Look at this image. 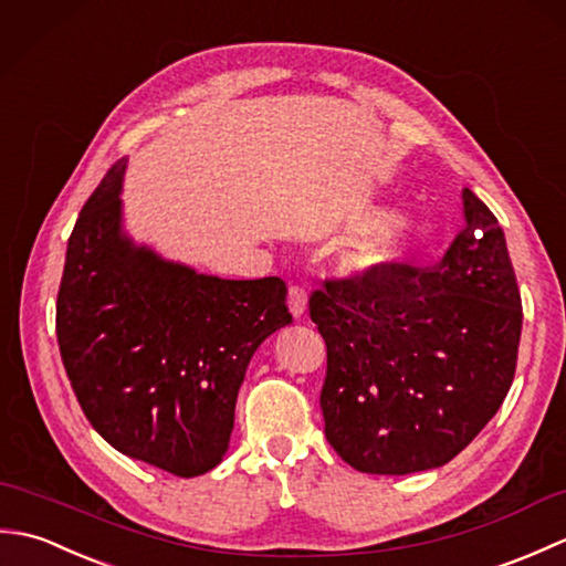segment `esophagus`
<instances>
[{"instance_id":"esophagus-1","label":"esophagus","mask_w":566,"mask_h":566,"mask_svg":"<svg viewBox=\"0 0 566 566\" xmlns=\"http://www.w3.org/2000/svg\"><path fill=\"white\" fill-rule=\"evenodd\" d=\"M286 302H290V311H292L294 318H302L306 314L308 296H306L302 286H290V296H286Z\"/></svg>"}]
</instances>
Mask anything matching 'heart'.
Masks as SVG:
<instances>
[{
  "label": "heart",
  "mask_w": 566,
  "mask_h": 566,
  "mask_svg": "<svg viewBox=\"0 0 566 566\" xmlns=\"http://www.w3.org/2000/svg\"><path fill=\"white\" fill-rule=\"evenodd\" d=\"M363 226L371 228L355 240L345 255V268L350 272H375L399 262L413 243L411 226L391 219L387 211L365 213Z\"/></svg>",
  "instance_id": "heart-1"
}]
</instances>
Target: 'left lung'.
<instances>
[{
    "label": "left lung",
    "instance_id": "1",
    "mask_svg": "<svg viewBox=\"0 0 566 566\" xmlns=\"http://www.w3.org/2000/svg\"><path fill=\"white\" fill-rule=\"evenodd\" d=\"M462 211L432 270L387 264L311 294L328 347L326 438L357 472L448 464L511 389L523 308L506 235L467 187Z\"/></svg>",
    "mask_w": 566,
    "mask_h": 566
}]
</instances>
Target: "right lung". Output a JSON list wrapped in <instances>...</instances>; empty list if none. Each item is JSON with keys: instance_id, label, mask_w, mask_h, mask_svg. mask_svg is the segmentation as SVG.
Here are the masks:
<instances>
[{"instance_id": "obj_1", "label": "right lung", "mask_w": 566, "mask_h": 566, "mask_svg": "<svg viewBox=\"0 0 566 566\" xmlns=\"http://www.w3.org/2000/svg\"><path fill=\"white\" fill-rule=\"evenodd\" d=\"M118 160L82 207L57 292V345L92 428L177 476L221 464L258 347L292 323L280 276L221 280L124 228Z\"/></svg>"}]
</instances>
